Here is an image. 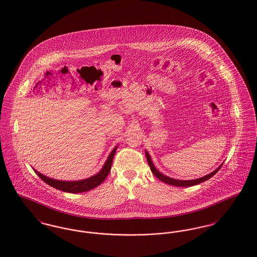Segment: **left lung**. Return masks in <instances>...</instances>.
Returning a JSON list of instances; mask_svg holds the SVG:
<instances>
[{"instance_id":"left-lung-1","label":"left lung","mask_w":257,"mask_h":257,"mask_svg":"<svg viewBox=\"0 0 257 257\" xmlns=\"http://www.w3.org/2000/svg\"><path fill=\"white\" fill-rule=\"evenodd\" d=\"M146 155H147V163H148V165H149V167H150V170L152 171V173H153L158 179H160L161 181H163V182H165V183L170 184V185H172V186H177V187H191V186H194V185L202 183V182L208 180L209 178H211L213 175H215V174L219 171L220 168H221V166H220L216 171L211 172L210 174L205 175V176H203V177H201V178L195 179V180H177V179L170 178V177H168V176L163 175L162 173H160L159 171H157L156 168L154 167V165H153L152 161L150 159V156H149V154L147 153V151L146 152Z\"/></svg>"}]
</instances>
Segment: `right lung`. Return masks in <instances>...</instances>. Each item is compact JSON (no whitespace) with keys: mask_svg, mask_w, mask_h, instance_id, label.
Masks as SVG:
<instances>
[{"mask_svg":"<svg viewBox=\"0 0 257 257\" xmlns=\"http://www.w3.org/2000/svg\"><path fill=\"white\" fill-rule=\"evenodd\" d=\"M116 148H113V150L110 152V156L108 157V159L106 161L103 169L98 172L96 175L91 176L85 180H80V181H60V180H55L49 178L47 176H44L43 174L39 173L38 171H35L37 172V175L50 186L60 190L63 191L66 193H71V194H76V193H84L92 190L93 188H96L100 184L102 183L108 176L109 172L110 171V167L112 164V159L113 156L115 154Z\"/></svg>","mask_w":257,"mask_h":257,"instance_id":"obj_1","label":"right lung"}]
</instances>
